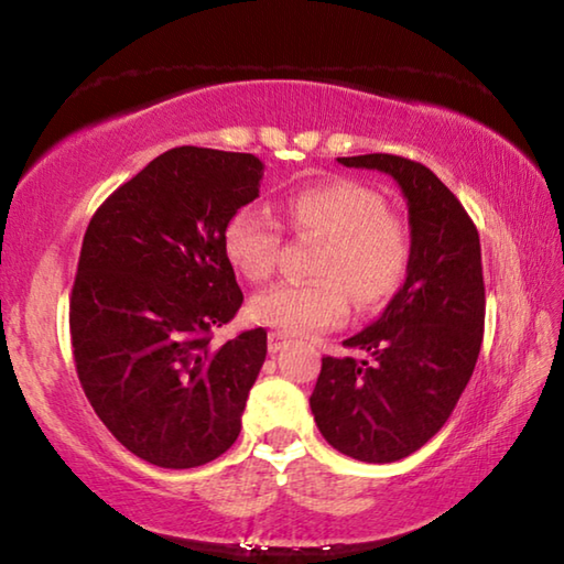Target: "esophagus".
Returning <instances> with one entry per match:
<instances>
[{"label": "esophagus", "instance_id": "obj_1", "mask_svg": "<svg viewBox=\"0 0 564 564\" xmlns=\"http://www.w3.org/2000/svg\"><path fill=\"white\" fill-rule=\"evenodd\" d=\"M285 343H289V340H285L283 333L271 330V333H269V352H271V356H275V352L283 350Z\"/></svg>", "mask_w": 564, "mask_h": 564}]
</instances>
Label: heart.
<instances>
[{
  "instance_id": "1",
  "label": "heart",
  "mask_w": 564,
  "mask_h": 564,
  "mask_svg": "<svg viewBox=\"0 0 564 564\" xmlns=\"http://www.w3.org/2000/svg\"><path fill=\"white\" fill-rule=\"evenodd\" d=\"M293 231L323 238L311 283H279L253 295L251 316L283 336L308 338L348 318L350 295L358 308H376L393 295L410 269L413 243L405 224L388 214L378 191L348 178L305 186L285 202ZM283 228L265 208H236L224 228V251L243 279L259 283L275 269Z\"/></svg>"
}]
</instances>
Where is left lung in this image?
Here are the masks:
<instances>
[{
  "mask_svg": "<svg viewBox=\"0 0 564 564\" xmlns=\"http://www.w3.org/2000/svg\"><path fill=\"white\" fill-rule=\"evenodd\" d=\"M398 181L410 269L383 316L343 340L373 360L323 358L311 410L323 437L362 463H395L441 431L470 380L485 330L480 236L431 169L393 154L340 156Z\"/></svg>",
  "mask_w": 564,
  "mask_h": 564,
  "instance_id": "obj_1",
  "label": "left lung"
}]
</instances>
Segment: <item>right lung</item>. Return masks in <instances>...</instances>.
<instances>
[{
  "label": "right lung",
  "instance_id": "add662e5",
  "mask_svg": "<svg viewBox=\"0 0 564 564\" xmlns=\"http://www.w3.org/2000/svg\"><path fill=\"white\" fill-rule=\"evenodd\" d=\"M253 154L176 147L91 216L69 301L76 376L94 413L141 460L186 470L236 443L265 330H214L243 293L224 251L236 208L259 196Z\"/></svg>",
  "mask_w": 564,
  "mask_h": 564
}]
</instances>
